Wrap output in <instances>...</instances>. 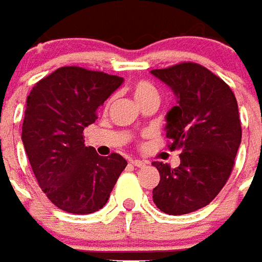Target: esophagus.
<instances>
[{"mask_svg":"<svg viewBox=\"0 0 262 262\" xmlns=\"http://www.w3.org/2000/svg\"><path fill=\"white\" fill-rule=\"evenodd\" d=\"M130 163L135 165V167H139V168H142V167H144V165L147 164L146 161H142V160H132Z\"/></svg>","mask_w":262,"mask_h":262,"instance_id":"obj_1","label":"esophagus"}]
</instances>
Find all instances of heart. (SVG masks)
Returning a JSON list of instances; mask_svg holds the SVG:
<instances>
[{"label": "heart", "instance_id": "heart-1", "mask_svg": "<svg viewBox=\"0 0 262 262\" xmlns=\"http://www.w3.org/2000/svg\"><path fill=\"white\" fill-rule=\"evenodd\" d=\"M133 95H135L139 103L150 97H159L157 90L147 81H137L136 84L133 85Z\"/></svg>", "mask_w": 262, "mask_h": 262}]
</instances>
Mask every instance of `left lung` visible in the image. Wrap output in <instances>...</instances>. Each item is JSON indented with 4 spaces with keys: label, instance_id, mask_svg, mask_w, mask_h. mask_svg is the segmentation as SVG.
<instances>
[{
    "label": "left lung",
    "instance_id": "1",
    "mask_svg": "<svg viewBox=\"0 0 262 262\" xmlns=\"http://www.w3.org/2000/svg\"><path fill=\"white\" fill-rule=\"evenodd\" d=\"M151 74L171 86L177 105L167 114L170 150H181L177 168L156 161V206L167 214L205 208L222 191L242 142L238 106L230 86L206 67L184 61Z\"/></svg>",
    "mask_w": 262,
    "mask_h": 262
}]
</instances>
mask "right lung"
<instances>
[{
  "instance_id": "1",
  "label": "right lung",
  "mask_w": 262,
  "mask_h": 262,
  "mask_svg": "<svg viewBox=\"0 0 262 262\" xmlns=\"http://www.w3.org/2000/svg\"><path fill=\"white\" fill-rule=\"evenodd\" d=\"M122 77L77 66L60 67L35 84L26 101L22 142L39 187L67 213L97 212L127 165L84 144V127L119 88Z\"/></svg>"
}]
</instances>
